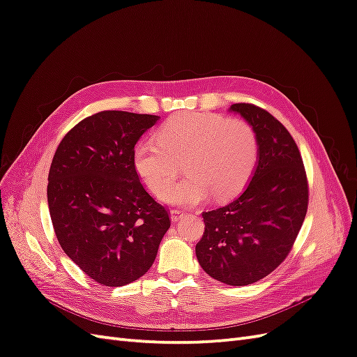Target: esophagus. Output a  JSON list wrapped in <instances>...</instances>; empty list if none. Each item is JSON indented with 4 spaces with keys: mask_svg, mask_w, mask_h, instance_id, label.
<instances>
[{
    "mask_svg": "<svg viewBox=\"0 0 357 357\" xmlns=\"http://www.w3.org/2000/svg\"><path fill=\"white\" fill-rule=\"evenodd\" d=\"M183 215H185V213L180 211V210H171V222H177L180 220Z\"/></svg>",
    "mask_w": 357,
    "mask_h": 357,
    "instance_id": "esophagus-1",
    "label": "esophagus"
}]
</instances>
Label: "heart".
Segmentation results:
<instances>
[{
  "mask_svg": "<svg viewBox=\"0 0 357 357\" xmlns=\"http://www.w3.org/2000/svg\"><path fill=\"white\" fill-rule=\"evenodd\" d=\"M253 128L238 119L211 113H181L162 125L156 139L134 147L132 164L144 185L168 204L195 205L210 197L232 198L245 188L257 164ZM188 174L167 185L179 160ZM167 186L165 187V185Z\"/></svg>",
  "mask_w": 357,
  "mask_h": 357,
  "instance_id": "b5f03b06",
  "label": "heart"
}]
</instances>
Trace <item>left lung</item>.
Here are the masks:
<instances>
[{"instance_id":"8db88e82","label":"left lung","mask_w":357,"mask_h":357,"mask_svg":"<svg viewBox=\"0 0 357 357\" xmlns=\"http://www.w3.org/2000/svg\"><path fill=\"white\" fill-rule=\"evenodd\" d=\"M253 128L257 164L241 195L204 211L205 231L195 247L210 277L247 286L271 274L294 245L308 207V183L299 149L287 129L253 104H232Z\"/></svg>"}]
</instances>
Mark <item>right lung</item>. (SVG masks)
Instances as JSON below:
<instances>
[{
	"label": "right lung",
	"mask_w": 357,
	"mask_h": 357,
	"mask_svg": "<svg viewBox=\"0 0 357 357\" xmlns=\"http://www.w3.org/2000/svg\"><path fill=\"white\" fill-rule=\"evenodd\" d=\"M159 116L100 112L62 138L53 156L47 202L62 250L93 282L119 287L153 265L169 228L132 164L137 142Z\"/></svg>",
	"instance_id": "right-lung-1"
}]
</instances>
